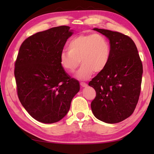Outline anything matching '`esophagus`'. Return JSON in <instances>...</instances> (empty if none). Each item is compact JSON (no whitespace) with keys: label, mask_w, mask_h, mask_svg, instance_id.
<instances>
[{"label":"esophagus","mask_w":154,"mask_h":154,"mask_svg":"<svg viewBox=\"0 0 154 154\" xmlns=\"http://www.w3.org/2000/svg\"><path fill=\"white\" fill-rule=\"evenodd\" d=\"M80 85H81V86H82V87H86L87 86V83H85V82H80Z\"/></svg>","instance_id":"34e87169"}]
</instances>
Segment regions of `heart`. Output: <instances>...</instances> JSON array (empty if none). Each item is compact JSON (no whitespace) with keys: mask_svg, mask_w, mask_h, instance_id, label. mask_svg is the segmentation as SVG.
Here are the masks:
<instances>
[{"mask_svg":"<svg viewBox=\"0 0 154 154\" xmlns=\"http://www.w3.org/2000/svg\"><path fill=\"white\" fill-rule=\"evenodd\" d=\"M69 51L60 55V62L64 71L69 73L75 71L81 63L77 76L80 79H88L93 72L103 71L108 64L111 47L105 36L99 34H82L70 41Z\"/></svg>","mask_w":154,"mask_h":154,"instance_id":"b5f03b06","label":"heart"}]
</instances>
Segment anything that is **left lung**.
Masks as SVG:
<instances>
[{
    "mask_svg": "<svg viewBox=\"0 0 154 154\" xmlns=\"http://www.w3.org/2000/svg\"><path fill=\"white\" fill-rule=\"evenodd\" d=\"M109 40L108 64L88 83L96 91L91 103L93 114L108 124L119 123L133 113L141 89L143 64L137 46L128 36L94 28Z\"/></svg>",
    "mask_w": 154,
    "mask_h": 154,
    "instance_id": "obj_1",
    "label": "left lung"
}]
</instances>
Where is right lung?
<instances>
[{
    "mask_svg": "<svg viewBox=\"0 0 154 154\" xmlns=\"http://www.w3.org/2000/svg\"><path fill=\"white\" fill-rule=\"evenodd\" d=\"M67 26L49 28L30 36L21 45L14 75L21 104L34 119L45 124L60 120L79 92L60 62V55L72 35Z\"/></svg>",
    "mask_w": 154,
    "mask_h": 154,
    "instance_id": "add662e5",
    "label": "right lung"
}]
</instances>
